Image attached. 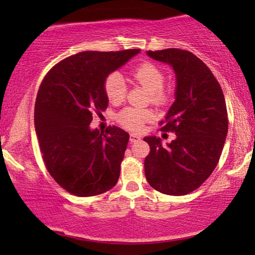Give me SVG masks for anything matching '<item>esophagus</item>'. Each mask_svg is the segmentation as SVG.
Returning <instances> with one entry per match:
<instances>
[{
  "label": "esophagus",
  "instance_id": "34e87169",
  "mask_svg": "<svg viewBox=\"0 0 255 255\" xmlns=\"http://www.w3.org/2000/svg\"><path fill=\"white\" fill-rule=\"evenodd\" d=\"M140 135H137V134H134V133H131L130 134V141L131 142H134V141H137V140H140Z\"/></svg>",
  "mask_w": 255,
  "mask_h": 255
}]
</instances>
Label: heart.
<instances>
[{"label": "heart", "instance_id": "obj_1", "mask_svg": "<svg viewBox=\"0 0 255 255\" xmlns=\"http://www.w3.org/2000/svg\"><path fill=\"white\" fill-rule=\"evenodd\" d=\"M130 78L135 83L148 90L149 100L154 106L161 107L169 101V93L163 88L166 75L162 69L153 62L145 61L131 69ZM104 93L108 101L113 104H120L127 96V85L125 80L118 72L110 73L104 80ZM153 113L148 109L127 107L117 115V121L128 130L138 132L141 131L146 123L151 122Z\"/></svg>", "mask_w": 255, "mask_h": 255}]
</instances>
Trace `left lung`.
I'll use <instances>...</instances> for the list:
<instances>
[{
	"label": "left lung",
	"instance_id": "left-lung-1",
	"mask_svg": "<svg viewBox=\"0 0 255 255\" xmlns=\"http://www.w3.org/2000/svg\"><path fill=\"white\" fill-rule=\"evenodd\" d=\"M147 54L169 64L176 74L175 102L160 122V130L176 138L167 146L160 138H144L149 145L146 180L160 193L182 196L201 187L221 158L229 127L224 94L208 66L191 52L166 48Z\"/></svg>",
	"mask_w": 255,
	"mask_h": 255
}]
</instances>
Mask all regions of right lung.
<instances>
[{"mask_svg": "<svg viewBox=\"0 0 255 255\" xmlns=\"http://www.w3.org/2000/svg\"><path fill=\"white\" fill-rule=\"evenodd\" d=\"M137 53L139 48L71 55L48 71L38 89L34 128L45 167L75 196L116 186L130 135L115 125L92 131L89 124L108 107L104 80Z\"/></svg>", "mask_w": 255, "mask_h": 255, "instance_id": "add662e5", "label": "right lung"}]
</instances>
